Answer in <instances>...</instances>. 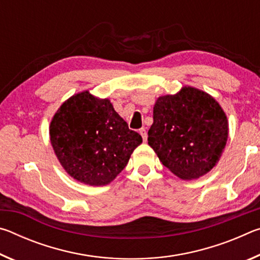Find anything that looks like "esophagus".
Instances as JSON below:
<instances>
[{"mask_svg": "<svg viewBox=\"0 0 260 260\" xmlns=\"http://www.w3.org/2000/svg\"><path fill=\"white\" fill-rule=\"evenodd\" d=\"M140 134H141V136H142V139H143L144 142H146V141H147V138H148L146 128H141V129H140Z\"/></svg>", "mask_w": 260, "mask_h": 260, "instance_id": "1", "label": "esophagus"}]
</instances>
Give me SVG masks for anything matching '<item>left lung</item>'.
Masks as SVG:
<instances>
[{
  "mask_svg": "<svg viewBox=\"0 0 260 260\" xmlns=\"http://www.w3.org/2000/svg\"><path fill=\"white\" fill-rule=\"evenodd\" d=\"M228 132L226 113L214 98L183 86L177 94L157 99L148 144L174 175L195 180L218 164Z\"/></svg>",
  "mask_w": 260,
  "mask_h": 260,
  "instance_id": "obj_1",
  "label": "left lung"
}]
</instances>
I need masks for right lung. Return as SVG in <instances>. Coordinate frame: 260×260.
Wrapping results in <instances>:
<instances>
[{"label":"right lung","instance_id":"obj_1","mask_svg":"<svg viewBox=\"0 0 260 260\" xmlns=\"http://www.w3.org/2000/svg\"><path fill=\"white\" fill-rule=\"evenodd\" d=\"M50 143L70 177L88 186L112 182L142 143L109 99L83 90L60 105L49 126Z\"/></svg>","mask_w":260,"mask_h":260}]
</instances>
